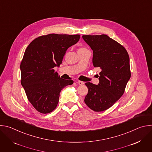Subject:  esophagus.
Instances as JSON below:
<instances>
[{"label": "esophagus", "mask_w": 152, "mask_h": 152, "mask_svg": "<svg viewBox=\"0 0 152 152\" xmlns=\"http://www.w3.org/2000/svg\"><path fill=\"white\" fill-rule=\"evenodd\" d=\"M77 84H79V85H83V84H84V82H82V81H80V80L77 81Z\"/></svg>", "instance_id": "esophagus-1"}]
</instances>
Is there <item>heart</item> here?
I'll use <instances>...</instances> for the list:
<instances>
[{"label": "heart", "mask_w": 152, "mask_h": 152, "mask_svg": "<svg viewBox=\"0 0 152 152\" xmlns=\"http://www.w3.org/2000/svg\"><path fill=\"white\" fill-rule=\"evenodd\" d=\"M86 49H85V48H80L79 50H78V51L79 50H85Z\"/></svg>", "instance_id": "b5f03b06"}]
</instances>
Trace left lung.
<instances>
[{
	"label": "left lung",
	"instance_id": "1",
	"mask_svg": "<svg viewBox=\"0 0 152 152\" xmlns=\"http://www.w3.org/2000/svg\"><path fill=\"white\" fill-rule=\"evenodd\" d=\"M82 38L93 51L94 67L102 70L98 85L85 83L88 92L84 102L94 111H103L124 92L131 78L129 56L123 46L107 35H83Z\"/></svg>",
	"mask_w": 152,
	"mask_h": 152
}]
</instances>
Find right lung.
<instances>
[{"instance_id": "obj_1", "label": "right lung", "mask_w": 152, "mask_h": 152, "mask_svg": "<svg viewBox=\"0 0 152 152\" xmlns=\"http://www.w3.org/2000/svg\"><path fill=\"white\" fill-rule=\"evenodd\" d=\"M79 35L52 34L34 39L26 48L20 64L21 83L27 97L42 114L57 106L61 91L73 81L59 77L54 68L59 67L68 48L75 45Z\"/></svg>"}]
</instances>
